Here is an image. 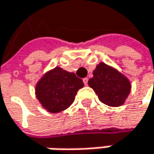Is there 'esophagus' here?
Instances as JSON below:
<instances>
[{
  "mask_svg": "<svg viewBox=\"0 0 154 154\" xmlns=\"http://www.w3.org/2000/svg\"><path fill=\"white\" fill-rule=\"evenodd\" d=\"M88 78L83 79V83H84V85H85V86H87V85H88Z\"/></svg>",
  "mask_w": 154,
  "mask_h": 154,
  "instance_id": "esophagus-1",
  "label": "esophagus"
}]
</instances>
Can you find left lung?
<instances>
[{
    "mask_svg": "<svg viewBox=\"0 0 154 154\" xmlns=\"http://www.w3.org/2000/svg\"><path fill=\"white\" fill-rule=\"evenodd\" d=\"M88 86L93 88L103 103L109 106H120L128 98L131 85L121 73L100 63L93 71V78L88 80Z\"/></svg>",
    "mask_w": 154,
    "mask_h": 154,
    "instance_id": "left-lung-1",
    "label": "left lung"
}]
</instances>
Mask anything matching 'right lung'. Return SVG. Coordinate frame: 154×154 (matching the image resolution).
Segmentation results:
<instances>
[{
	"label": "right lung",
	"instance_id": "add662e5",
	"mask_svg": "<svg viewBox=\"0 0 154 154\" xmlns=\"http://www.w3.org/2000/svg\"><path fill=\"white\" fill-rule=\"evenodd\" d=\"M83 87L82 79L74 73L55 67L38 82L36 95L39 103L50 113H59L74 103L76 92Z\"/></svg>",
	"mask_w": 154,
	"mask_h": 154
}]
</instances>
